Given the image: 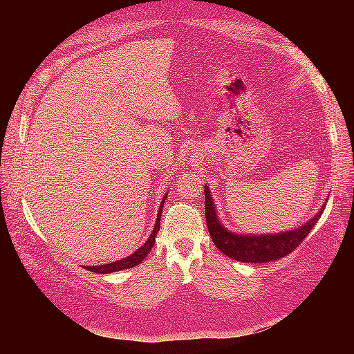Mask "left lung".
Wrapping results in <instances>:
<instances>
[{"label":"left lung","mask_w":354,"mask_h":354,"mask_svg":"<svg viewBox=\"0 0 354 354\" xmlns=\"http://www.w3.org/2000/svg\"><path fill=\"white\" fill-rule=\"evenodd\" d=\"M324 209L325 205L304 226L294 230L276 234H259V236L257 234H238L224 229L218 221L216 203L211 198L208 186H205V218L209 236L223 254L242 263H267L283 259L285 255L291 254L304 238L308 236V233L312 232L322 216Z\"/></svg>","instance_id":"8db88e82"}]
</instances>
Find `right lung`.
<instances>
[{
  "label": "right lung",
  "instance_id": "add662e5",
  "mask_svg": "<svg viewBox=\"0 0 354 354\" xmlns=\"http://www.w3.org/2000/svg\"><path fill=\"white\" fill-rule=\"evenodd\" d=\"M165 199H167V195L164 196L162 202H160V207H159V211H158V217H156V224H155L151 238H149L145 242L143 246H140V248H138L136 252H133L130 257H127V259L118 260V261L109 263V264H103V266H85L84 269L85 270H90V272H94V273L103 274V273H113V272L125 270V269H130V267H134L137 264H140L146 259V255L149 254V251L153 248L155 238H156V234H158L159 227H160V214H162V207H164V203H165Z\"/></svg>",
  "mask_w": 354,
  "mask_h": 354
}]
</instances>
